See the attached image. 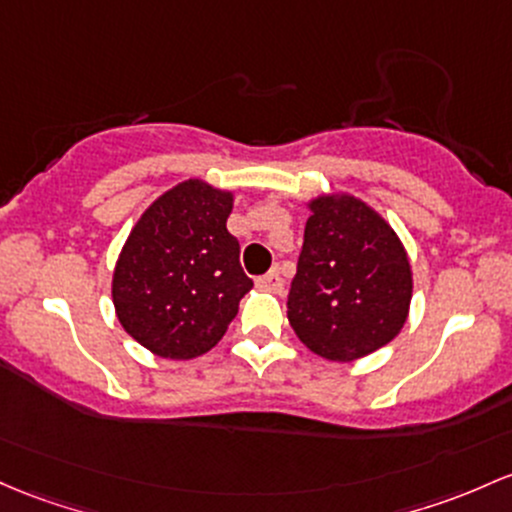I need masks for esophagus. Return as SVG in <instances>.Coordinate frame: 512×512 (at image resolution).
<instances>
[{
	"label": "esophagus",
	"mask_w": 512,
	"mask_h": 512,
	"mask_svg": "<svg viewBox=\"0 0 512 512\" xmlns=\"http://www.w3.org/2000/svg\"><path fill=\"white\" fill-rule=\"evenodd\" d=\"M257 286H260L262 291H274V294H279V291L284 289V279L277 269H272V272H267L265 277L257 279Z\"/></svg>",
	"instance_id": "1"
}]
</instances>
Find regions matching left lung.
Masks as SVG:
<instances>
[{
    "label": "left lung",
    "instance_id": "left-lung-1",
    "mask_svg": "<svg viewBox=\"0 0 512 512\" xmlns=\"http://www.w3.org/2000/svg\"><path fill=\"white\" fill-rule=\"evenodd\" d=\"M303 230L286 318L296 338L330 362H355L401 333L413 269L391 223L347 192L318 194Z\"/></svg>",
    "mask_w": 512,
    "mask_h": 512
}]
</instances>
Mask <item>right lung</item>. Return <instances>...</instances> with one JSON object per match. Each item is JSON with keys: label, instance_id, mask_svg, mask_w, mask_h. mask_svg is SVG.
<instances>
[{"label": "right lung", "instance_id": "right-lung-1", "mask_svg": "<svg viewBox=\"0 0 512 512\" xmlns=\"http://www.w3.org/2000/svg\"><path fill=\"white\" fill-rule=\"evenodd\" d=\"M233 204L230 189L184 179L157 196L128 233L111 301L123 330L153 355H206L252 289L238 240L226 228Z\"/></svg>", "mask_w": 512, "mask_h": 512}]
</instances>
